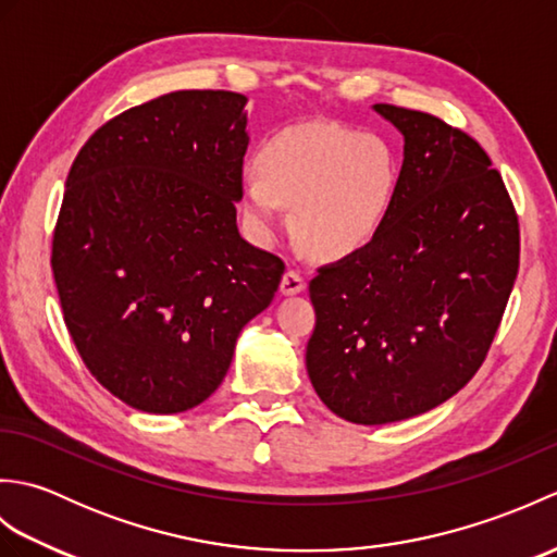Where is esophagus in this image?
I'll return each mask as SVG.
<instances>
[{
    "label": "esophagus",
    "instance_id": "esophagus-1",
    "mask_svg": "<svg viewBox=\"0 0 557 557\" xmlns=\"http://www.w3.org/2000/svg\"><path fill=\"white\" fill-rule=\"evenodd\" d=\"M306 289V280L301 272L297 270H287L285 275H282V282H280V292L285 294V297H294V294H299Z\"/></svg>",
    "mask_w": 557,
    "mask_h": 557
}]
</instances>
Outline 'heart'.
I'll list each match as a JSON object with an SVG mask.
<instances>
[{"mask_svg": "<svg viewBox=\"0 0 557 557\" xmlns=\"http://www.w3.org/2000/svg\"><path fill=\"white\" fill-rule=\"evenodd\" d=\"M395 150L377 134L342 124H299L272 134L256 152V174L242 184L248 234L272 244L285 227L318 258L339 260L369 246L397 191Z\"/></svg>", "mask_w": 557, "mask_h": 557, "instance_id": "heart-1", "label": "heart"}]
</instances>
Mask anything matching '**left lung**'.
Returning a JSON list of instances; mask_svg holds the SVG:
<instances>
[{
  "instance_id": "obj_1",
  "label": "left lung",
  "mask_w": 557,
  "mask_h": 557,
  "mask_svg": "<svg viewBox=\"0 0 557 557\" xmlns=\"http://www.w3.org/2000/svg\"><path fill=\"white\" fill-rule=\"evenodd\" d=\"M405 136L375 239L318 270L306 369L339 419L381 425L465 387L498 333L519 270V222L474 138L433 114L373 104Z\"/></svg>"
}]
</instances>
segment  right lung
<instances>
[{
    "label": "right lung",
    "mask_w": 557,
    "mask_h": 557,
    "mask_svg": "<svg viewBox=\"0 0 557 557\" xmlns=\"http://www.w3.org/2000/svg\"><path fill=\"white\" fill-rule=\"evenodd\" d=\"M244 108L242 92H168L100 126L66 176L52 239L64 323L96 381L138 411L215 393L285 272L236 227Z\"/></svg>",
    "instance_id": "add662e5"
}]
</instances>
